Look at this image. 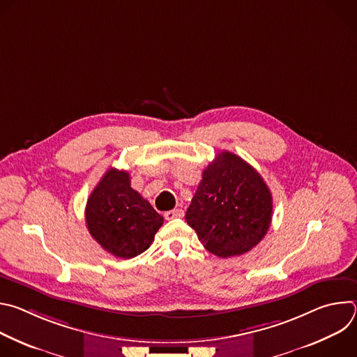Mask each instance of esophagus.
Listing matches in <instances>:
<instances>
[{"label":"esophagus","mask_w":357,"mask_h":357,"mask_svg":"<svg viewBox=\"0 0 357 357\" xmlns=\"http://www.w3.org/2000/svg\"><path fill=\"white\" fill-rule=\"evenodd\" d=\"M164 216H165L167 220H172V219H176V218H183V211L182 209H174V211L165 212Z\"/></svg>","instance_id":"esophagus-1"}]
</instances>
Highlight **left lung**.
Segmentation results:
<instances>
[{
	"label": "left lung",
	"instance_id": "obj_1",
	"mask_svg": "<svg viewBox=\"0 0 357 357\" xmlns=\"http://www.w3.org/2000/svg\"><path fill=\"white\" fill-rule=\"evenodd\" d=\"M185 219L208 251L223 259L240 256L270 229L271 192L250 164L222 151L203 171Z\"/></svg>",
	"mask_w": 357,
	"mask_h": 357
}]
</instances>
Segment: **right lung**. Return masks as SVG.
Wrapping results in <instances>:
<instances>
[{
	"mask_svg": "<svg viewBox=\"0 0 357 357\" xmlns=\"http://www.w3.org/2000/svg\"><path fill=\"white\" fill-rule=\"evenodd\" d=\"M130 182L127 171L110 168L90 193L84 213L91 237L120 259L144 252L164 223Z\"/></svg>",
	"mask_w": 357,
	"mask_h": 357,
	"instance_id": "obj_1",
	"label": "right lung"
}]
</instances>
